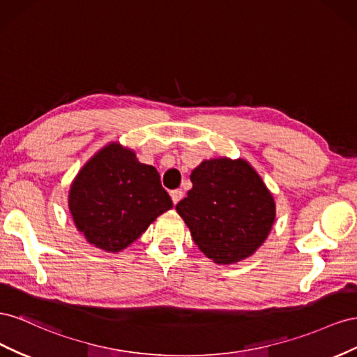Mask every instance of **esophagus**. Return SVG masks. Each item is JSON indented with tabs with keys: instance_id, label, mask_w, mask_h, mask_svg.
Wrapping results in <instances>:
<instances>
[{
	"instance_id": "esophagus-1",
	"label": "esophagus",
	"mask_w": 357,
	"mask_h": 357,
	"mask_svg": "<svg viewBox=\"0 0 357 357\" xmlns=\"http://www.w3.org/2000/svg\"><path fill=\"white\" fill-rule=\"evenodd\" d=\"M170 197H172V202L176 205V203H178L182 197H184V191H182V190H172V191H170Z\"/></svg>"
}]
</instances>
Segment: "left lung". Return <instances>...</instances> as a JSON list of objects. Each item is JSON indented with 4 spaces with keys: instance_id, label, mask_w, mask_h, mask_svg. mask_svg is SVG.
<instances>
[{
    "instance_id": "obj_1",
    "label": "left lung",
    "mask_w": 357,
    "mask_h": 357,
    "mask_svg": "<svg viewBox=\"0 0 357 357\" xmlns=\"http://www.w3.org/2000/svg\"><path fill=\"white\" fill-rule=\"evenodd\" d=\"M190 179L176 211L200 251L218 264L250 257L275 220L273 197L257 172L243 160L217 158L203 161Z\"/></svg>"
}]
</instances>
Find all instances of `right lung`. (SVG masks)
Masks as SVG:
<instances>
[{
	"mask_svg": "<svg viewBox=\"0 0 357 357\" xmlns=\"http://www.w3.org/2000/svg\"><path fill=\"white\" fill-rule=\"evenodd\" d=\"M68 206L89 243L116 252L135 242L173 203L155 167L142 165L133 151L110 144L79 172Z\"/></svg>",
	"mask_w": 357,
	"mask_h": 357,
	"instance_id": "right-lung-1",
	"label": "right lung"
}]
</instances>
